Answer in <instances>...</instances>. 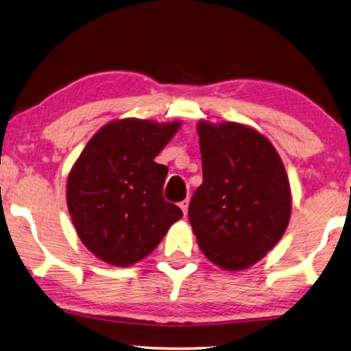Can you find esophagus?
Returning <instances> with one entry per match:
<instances>
[{"mask_svg": "<svg viewBox=\"0 0 351 351\" xmlns=\"http://www.w3.org/2000/svg\"><path fill=\"white\" fill-rule=\"evenodd\" d=\"M180 208L182 210V213H184V216L187 215V208H189V200H182L181 204H180Z\"/></svg>", "mask_w": 351, "mask_h": 351, "instance_id": "1", "label": "esophagus"}]
</instances>
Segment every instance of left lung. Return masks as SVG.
Here are the masks:
<instances>
[{
	"mask_svg": "<svg viewBox=\"0 0 351 351\" xmlns=\"http://www.w3.org/2000/svg\"><path fill=\"white\" fill-rule=\"evenodd\" d=\"M204 182L189 204L202 253L224 270L258 263L283 237L291 187L278 152L263 133L239 122L199 121Z\"/></svg>",
	"mask_w": 351,
	"mask_h": 351,
	"instance_id": "8db88e82",
	"label": "left lung"
}]
</instances>
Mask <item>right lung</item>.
Masks as SVG:
<instances>
[{"label":"right lung","instance_id":"right-lung-1","mask_svg":"<svg viewBox=\"0 0 351 351\" xmlns=\"http://www.w3.org/2000/svg\"><path fill=\"white\" fill-rule=\"evenodd\" d=\"M181 122L111 121L84 147L66 182V204L84 246L128 267L160 243L182 211L162 195L167 169L154 162Z\"/></svg>","mask_w":351,"mask_h":351}]
</instances>
